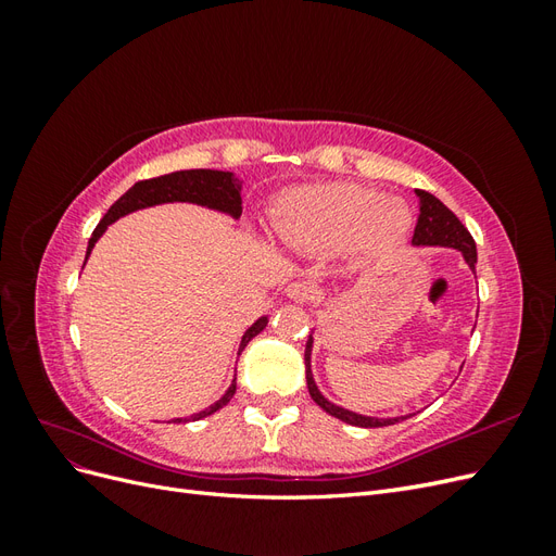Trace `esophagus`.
Returning <instances> with one entry per match:
<instances>
[{"mask_svg":"<svg viewBox=\"0 0 556 556\" xmlns=\"http://www.w3.org/2000/svg\"><path fill=\"white\" fill-rule=\"evenodd\" d=\"M311 294H313V290H311L308 282H292L288 288V296L299 301V304H301V301H308Z\"/></svg>","mask_w":556,"mask_h":556,"instance_id":"esophagus-1","label":"esophagus"}]
</instances>
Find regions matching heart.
<instances>
[{
	"mask_svg": "<svg viewBox=\"0 0 556 556\" xmlns=\"http://www.w3.org/2000/svg\"><path fill=\"white\" fill-rule=\"evenodd\" d=\"M410 225L406 204L380 199L352 182L304 185L282 199L274 227L282 239L317 250L341 248L350 239L362 252L392 248Z\"/></svg>",
	"mask_w": 556,
	"mask_h": 556,
	"instance_id": "heart-1",
	"label": "heart"
}]
</instances>
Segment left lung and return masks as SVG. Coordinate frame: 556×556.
Segmentation results:
<instances>
[{
	"mask_svg": "<svg viewBox=\"0 0 556 556\" xmlns=\"http://www.w3.org/2000/svg\"><path fill=\"white\" fill-rule=\"evenodd\" d=\"M417 194H419V201H422V206H419L417 225H415V231H413V243L415 245L457 248V250H462L466 264L473 268V274H476L478 252H476V241H473V237H470V231L462 225L459 217L454 215L441 199H435L433 194H429L425 190H417ZM311 348H313V339H308L306 355H304V359H306V382H308V392H311L313 401L317 403L319 408H323L329 415H333V417L343 419V422H348L352 427H364V429H376V427H387V425L399 422L401 417H394V419L364 417V415L343 410L339 406H333V403H329L315 387V380H313V374H311Z\"/></svg>",
	"mask_w": 556,
	"mask_h": 556,
	"instance_id": "left-lung-1",
	"label": "left lung"
}]
</instances>
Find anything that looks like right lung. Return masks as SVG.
Masks as SVG:
<instances>
[{"instance_id": "obj_1", "label": "right lung", "mask_w": 556, "mask_h": 556, "mask_svg": "<svg viewBox=\"0 0 556 556\" xmlns=\"http://www.w3.org/2000/svg\"><path fill=\"white\" fill-rule=\"evenodd\" d=\"M164 201H192V204L211 206V208H217V211H227L233 217L241 215V204H243V201H241V182L227 172L190 169V172H174V174H164V176H157V178L139 180V182H134L131 188L109 208V213L102 217V220H99L97 229L92 231V237H90V243H88V255H90L92 245L97 243V239L102 237L104 229L111 223H115L117 217L127 215V213L137 211V208L164 204ZM266 323H268L266 317H260L257 323L245 331L239 352L248 345V341L255 339V336L266 327ZM233 380H237V378H233ZM233 392H237V382H231L227 394L220 401L213 403L211 408L192 415L190 419H201V417H208V415L217 413L231 401ZM174 422H188V419H174Z\"/></svg>"}]
</instances>
